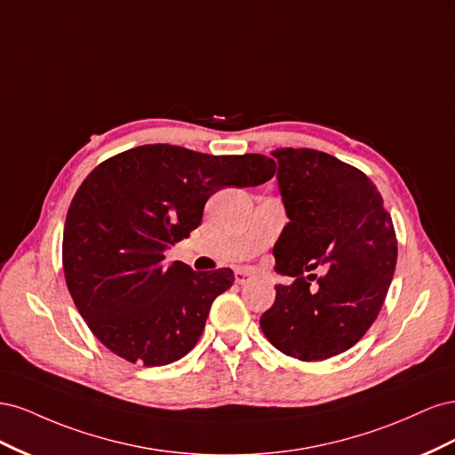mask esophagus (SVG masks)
<instances>
[{"label":"esophagus","instance_id":"esophagus-1","mask_svg":"<svg viewBox=\"0 0 455 455\" xmlns=\"http://www.w3.org/2000/svg\"><path fill=\"white\" fill-rule=\"evenodd\" d=\"M251 279H252V275L249 271H243V269L235 271V283L237 284H246Z\"/></svg>","mask_w":455,"mask_h":455}]
</instances>
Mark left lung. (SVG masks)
I'll return each instance as SVG.
<instances>
[{
	"label": "left lung",
	"instance_id": "8db88e82",
	"mask_svg": "<svg viewBox=\"0 0 455 455\" xmlns=\"http://www.w3.org/2000/svg\"><path fill=\"white\" fill-rule=\"evenodd\" d=\"M271 156L291 220L273 246L275 271L296 281L275 286L259 326L284 355L324 361L353 347L376 321L396 266L393 220L378 188L351 164L309 148ZM316 267L327 273L311 289L303 273Z\"/></svg>",
	"mask_w": 455,
	"mask_h": 455
}]
</instances>
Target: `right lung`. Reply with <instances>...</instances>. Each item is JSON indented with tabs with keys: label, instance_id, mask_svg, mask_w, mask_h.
Listing matches in <instances>:
<instances>
[{
	"label": "right lung",
	"instance_id": "right-lung-1",
	"mask_svg": "<svg viewBox=\"0 0 455 455\" xmlns=\"http://www.w3.org/2000/svg\"><path fill=\"white\" fill-rule=\"evenodd\" d=\"M273 174L266 156H206L171 144L100 163L76 191L62 239L68 291L91 332L144 366L171 364L194 349L212 301L235 275L167 266L163 252L189 237L218 189L259 186Z\"/></svg>",
	"mask_w": 455,
	"mask_h": 455
}]
</instances>
